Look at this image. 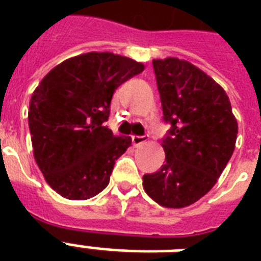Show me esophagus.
<instances>
[{
  "label": "esophagus",
  "instance_id": "34e87169",
  "mask_svg": "<svg viewBox=\"0 0 261 261\" xmlns=\"http://www.w3.org/2000/svg\"><path fill=\"white\" fill-rule=\"evenodd\" d=\"M146 139H147L146 135H133V137H131V142H133L134 146H138V145H141V143L146 142Z\"/></svg>",
  "mask_w": 261,
  "mask_h": 261
}]
</instances>
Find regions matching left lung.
Listing matches in <instances>:
<instances>
[{
	"mask_svg": "<svg viewBox=\"0 0 261 261\" xmlns=\"http://www.w3.org/2000/svg\"><path fill=\"white\" fill-rule=\"evenodd\" d=\"M163 119L171 124L163 139L165 163L143 174L154 202L181 208L215 186L234 151L239 126L227 94L214 80L177 58L153 61Z\"/></svg>",
	"mask_w": 261,
	"mask_h": 261,
	"instance_id": "1",
	"label": "left lung"
}]
</instances>
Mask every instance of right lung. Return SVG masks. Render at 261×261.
I'll list each match as a JSON object with an SVG mask.
<instances>
[{"mask_svg":"<svg viewBox=\"0 0 261 261\" xmlns=\"http://www.w3.org/2000/svg\"><path fill=\"white\" fill-rule=\"evenodd\" d=\"M145 66L112 53H88L55 66L30 102L35 161L61 196L85 200L110 182L115 161L131 145L106 126L114 92Z\"/></svg>","mask_w":261,"mask_h":261,"instance_id":"right-lung-1","label":"right lung"}]
</instances>
